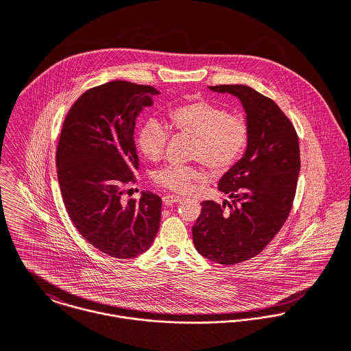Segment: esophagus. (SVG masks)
Returning <instances> with one entry per match:
<instances>
[{"instance_id": "obj_1", "label": "esophagus", "mask_w": 351, "mask_h": 351, "mask_svg": "<svg viewBox=\"0 0 351 351\" xmlns=\"http://www.w3.org/2000/svg\"><path fill=\"white\" fill-rule=\"evenodd\" d=\"M180 201H181V197H178V196H170V195H167V196L163 197V204L167 205V206H170V205H173V204H177V202H180Z\"/></svg>"}]
</instances>
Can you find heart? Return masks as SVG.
<instances>
[{
    "instance_id": "obj_1",
    "label": "heart",
    "mask_w": 351,
    "mask_h": 351,
    "mask_svg": "<svg viewBox=\"0 0 351 351\" xmlns=\"http://www.w3.org/2000/svg\"><path fill=\"white\" fill-rule=\"evenodd\" d=\"M170 128L192 138L189 156L199 159L215 173L228 170L249 142V124L239 114L226 113L205 100L182 104L169 113ZM167 131L156 120H147L139 130L136 143L151 162L159 160L166 149ZM204 178L202 170L192 165H169L154 176V182L174 193H188Z\"/></svg>"
}]
</instances>
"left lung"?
<instances>
[{
  "mask_svg": "<svg viewBox=\"0 0 351 351\" xmlns=\"http://www.w3.org/2000/svg\"><path fill=\"white\" fill-rule=\"evenodd\" d=\"M208 88L239 99L250 135L245 155L217 184L232 202H201L193 243L209 261L235 265L258 255L288 219L300 173L299 138L280 106L250 86Z\"/></svg>",
  "mask_w": 351,
  "mask_h": 351,
  "instance_id": "left-lung-1",
  "label": "left lung"
}]
</instances>
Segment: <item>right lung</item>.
<instances>
[{"mask_svg":"<svg viewBox=\"0 0 351 351\" xmlns=\"http://www.w3.org/2000/svg\"><path fill=\"white\" fill-rule=\"evenodd\" d=\"M156 95L127 81L92 88L70 108L59 136L56 171L67 213L92 246L113 258L149 250L159 230V196L147 191L139 201H120L139 167L136 119Z\"/></svg>","mask_w":351,"mask_h":351,"instance_id":"obj_1","label":"right lung"}]
</instances>
